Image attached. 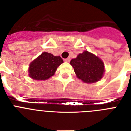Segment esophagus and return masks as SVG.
I'll return each mask as SVG.
<instances>
[{
  "mask_svg": "<svg viewBox=\"0 0 131 131\" xmlns=\"http://www.w3.org/2000/svg\"><path fill=\"white\" fill-rule=\"evenodd\" d=\"M64 60L65 62H70V60H71V58H65Z\"/></svg>",
  "mask_w": 131,
  "mask_h": 131,
  "instance_id": "obj_1",
  "label": "esophagus"
}]
</instances>
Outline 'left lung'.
<instances>
[{"instance_id": "1", "label": "left lung", "mask_w": 131, "mask_h": 131, "mask_svg": "<svg viewBox=\"0 0 131 131\" xmlns=\"http://www.w3.org/2000/svg\"><path fill=\"white\" fill-rule=\"evenodd\" d=\"M78 79L87 84L99 82L103 77L105 66L103 60L88 51L79 53L70 62Z\"/></svg>"}]
</instances>
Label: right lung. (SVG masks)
Instances as JSON below:
<instances>
[{"instance_id":"add662e5","label":"right lung","mask_w":131,"mask_h":131,"mask_svg":"<svg viewBox=\"0 0 131 131\" xmlns=\"http://www.w3.org/2000/svg\"><path fill=\"white\" fill-rule=\"evenodd\" d=\"M63 60L48 52H43L30 63L28 75L35 80H46L55 74Z\"/></svg>"}]
</instances>
